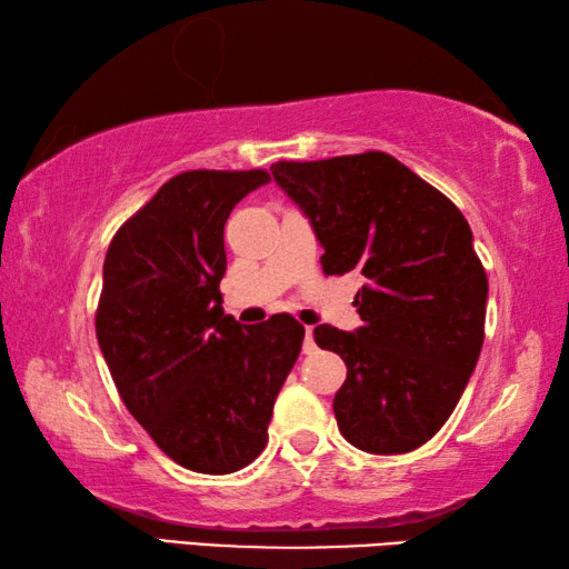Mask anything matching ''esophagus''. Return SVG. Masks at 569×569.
Listing matches in <instances>:
<instances>
[{"label": "esophagus", "instance_id": "1", "mask_svg": "<svg viewBox=\"0 0 569 569\" xmlns=\"http://www.w3.org/2000/svg\"><path fill=\"white\" fill-rule=\"evenodd\" d=\"M316 351V343H313V329L308 326L306 336H303V353H313Z\"/></svg>", "mask_w": 569, "mask_h": 569}]
</instances>
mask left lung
<instances>
[{
    "instance_id": "obj_1",
    "label": "left lung",
    "mask_w": 569,
    "mask_h": 569,
    "mask_svg": "<svg viewBox=\"0 0 569 569\" xmlns=\"http://www.w3.org/2000/svg\"><path fill=\"white\" fill-rule=\"evenodd\" d=\"M273 180L323 248L326 276L356 271L363 326L313 339L346 363L333 397L343 439L407 455L451 417L485 341L487 273L459 208L387 152L276 162Z\"/></svg>"
}]
</instances>
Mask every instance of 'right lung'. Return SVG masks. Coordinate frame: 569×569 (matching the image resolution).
Returning a JSON list of instances; mask_svg holds the SVG:
<instances>
[{
	"label": "right lung",
	"mask_w": 569,
	"mask_h": 569,
	"mask_svg": "<svg viewBox=\"0 0 569 569\" xmlns=\"http://www.w3.org/2000/svg\"><path fill=\"white\" fill-rule=\"evenodd\" d=\"M266 170L170 178L108 248L94 316L124 407L152 441L200 475L248 467L301 353L303 326L276 313L243 326L223 311V228Z\"/></svg>",
	"instance_id": "obj_1"
}]
</instances>
